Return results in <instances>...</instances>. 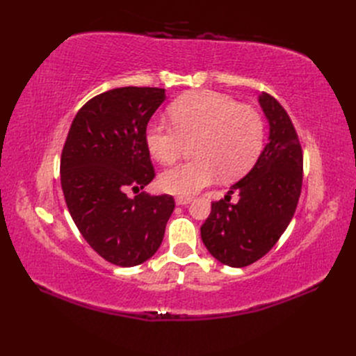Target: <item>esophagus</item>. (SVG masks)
Listing matches in <instances>:
<instances>
[{
	"label": "esophagus",
	"mask_w": 356,
	"mask_h": 356,
	"mask_svg": "<svg viewBox=\"0 0 356 356\" xmlns=\"http://www.w3.org/2000/svg\"><path fill=\"white\" fill-rule=\"evenodd\" d=\"M191 200H193L191 197H182V196L175 197V203L178 204V207H182V204H188Z\"/></svg>",
	"instance_id": "34e87169"
}]
</instances>
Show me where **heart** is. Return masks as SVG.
<instances>
[{"label":"heart","instance_id":"heart-1","mask_svg":"<svg viewBox=\"0 0 356 356\" xmlns=\"http://www.w3.org/2000/svg\"><path fill=\"white\" fill-rule=\"evenodd\" d=\"M172 125L153 118L145 131L149 154L160 163L175 161L187 141H193V160L178 163L160 175L166 193L191 197L218 179L242 175L263 148V118L230 96L196 90L169 106Z\"/></svg>","mask_w":356,"mask_h":356}]
</instances>
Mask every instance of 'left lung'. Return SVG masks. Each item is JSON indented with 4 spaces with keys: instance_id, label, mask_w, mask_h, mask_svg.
<instances>
[{
    "instance_id": "left-lung-1",
    "label": "left lung",
    "mask_w": 356,
    "mask_h": 356,
    "mask_svg": "<svg viewBox=\"0 0 356 356\" xmlns=\"http://www.w3.org/2000/svg\"><path fill=\"white\" fill-rule=\"evenodd\" d=\"M258 104L268 122V138L248 174L230 187L239 193L213 202L200 227L202 241L225 266L245 267L272 250L293 220L303 181V153L289 115L273 96L261 93Z\"/></svg>"
}]
</instances>
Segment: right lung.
<instances>
[{"label": "right lung", "instance_id": "1", "mask_svg": "<svg viewBox=\"0 0 356 356\" xmlns=\"http://www.w3.org/2000/svg\"><path fill=\"white\" fill-rule=\"evenodd\" d=\"M165 99V89L132 86L95 96L74 117L62 149L60 184L71 217L92 250L120 267L156 254L175 208L169 195H126L154 178L145 131Z\"/></svg>", "mask_w": 356, "mask_h": 356}]
</instances>
